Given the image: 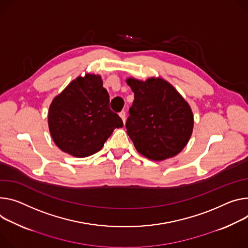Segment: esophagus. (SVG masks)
Here are the masks:
<instances>
[{"label":"esophagus","mask_w":248,"mask_h":248,"mask_svg":"<svg viewBox=\"0 0 248 248\" xmlns=\"http://www.w3.org/2000/svg\"><path fill=\"white\" fill-rule=\"evenodd\" d=\"M120 117H121V119L123 120L124 124V123H125V111H124V110H123V111L120 112Z\"/></svg>","instance_id":"obj_1"}]
</instances>
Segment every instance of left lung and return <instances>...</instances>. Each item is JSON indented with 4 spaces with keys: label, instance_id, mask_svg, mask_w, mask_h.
Segmentation results:
<instances>
[{
    "label": "left lung",
    "instance_id": "obj_1",
    "mask_svg": "<svg viewBox=\"0 0 248 248\" xmlns=\"http://www.w3.org/2000/svg\"><path fill=\"white\" fill-rule=\"evenodd\" d=\"M126 83L134 93L125 123L137 150L148 159L160 161L177 155L193 131V112L175 88L161 78Z\"/></svg>",
    "mask_w": 248,
    "mask_h": 248
}]
</instances>
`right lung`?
Segmentation results:
<instances>
[{"label": "right lung", "instance_id": "1", "mask_svg": "<svg viewBox=\"0 0 248 248\" xmlns=\"http://www.w3.org/2000/svg\"><path fill=\"white\" fill-rule=\"evenodd\" d=\"M48 125L55 144L75 157L102 149L115 128L124 123L109 108V96L100 76L73 80L51 103Z\"/></svg>", "mask_w": 248, "mask_h": 248}]
</instances>
